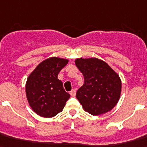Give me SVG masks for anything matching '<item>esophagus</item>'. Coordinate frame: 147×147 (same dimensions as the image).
<instances>
[{"instance_id":"34e87169","label":"esophagus","mask_w":147,"mask_h":147,"mask_svg":"<svg viewBox=\"0 0 147 147\" xmlns=\"http://www.w3.org/2000/svg\"><path fill=\"white\" fill-rule=\"evenodd\" d=\"M70 94H71L72 97H74L76 95V89H72V90L70 92Z\"/></svg>"}]
</instances>
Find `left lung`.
<instances>
[{
  "instance_id": "8db88e82",
  "label": "left lung",
  "mask_w": 147,
  "mask_h": 147,
  "mask_svg": "<svg viewBox=\"0 0 147 147\" xmlns=\"http://www.w3.org/2000/svg\"><path fill=\"white\" fill-rule=\"evenodd\" d=\"M75 65L84 76V84L76 96L85 111L93 116L110 111L118 103L122 91L118 74L97 58L76 59Z\"/></svg>"
}]
</instances>
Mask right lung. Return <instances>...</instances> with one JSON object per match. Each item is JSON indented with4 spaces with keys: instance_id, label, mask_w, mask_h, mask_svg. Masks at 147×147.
Segmentation results:
<instances>
[{
    "instance_id": "obj_1",
    "label": "right lung",
    "mask_w": 147,
    "mask_h": 147,
    "mask_svg": "<svg viewBox=\"0 0 147 147\" xmlns=\"http://www.w3.org/2000/svg\"><path fill=\"white\" fill-rule=\"evenodd\" d=\"M69 60L50 57L41 61L29 74L25 84L28 102L33 111L44 118L61 112L71 95L65 91L58 74Z\"/></svg>"
}]
</instances>
